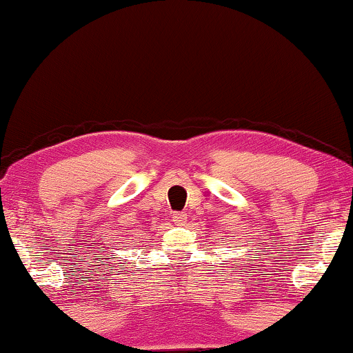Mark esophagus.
<instances>
[{
  "mask_svg": "<svg viewBox=\"0 0 353 353\" xmlns=\"http://www.w3.org/2000/svg\"><path fill=\"white\" fill-rule=\"evenodd\" d=\"M185 220H188V215L184 212H174L172 214V222L176 225H184Z\"/></svg>",
  "mask_w": 353,
  "mask_h": 353,
  "instance_id": "34e87169",
  "label": "esophagus"
}]
</instances>
